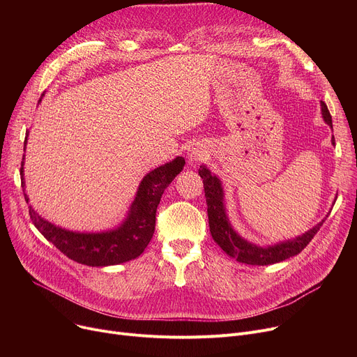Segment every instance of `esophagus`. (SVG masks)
I'll return each mask as SVG.
<instances>
[{
	"label": "esophagus",
	"mask_w": 357,
	"mask_h": 357,
	"mask_svg": "<svg viewBox=\"0 0 357 357\" xmlns=\"http://www.w3.org/2000/svg\"><path fill=\"white\" fill-rule=\"evenodd\" d=\"M205 156H207V152L205 150H202L201 147H192L190 152H188V159L191 163H198L199 160H204Z\"/></svg>",
	"instance_id": "obj_1"
}]
</instances>
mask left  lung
Segmentation results:
<instances>
[{"mask_svg": "<svg viewBox=\"0 0 357 357\" xmlns=\"http://www.w3.org/2000/svg\"><path fill=\"white\" fill-rule=\"evenodd\" d=\"M321 116L333 130L330 111L323 101H321ZM331 144L333 146L335 144L334 137H331ZM198 174L204 182V192H205V199H207V207H208L207 213H208V224H210L211 236L224 252H226L230 257L240 261V264L266 266V265L278 264V261H282L285 259H289L298 253H301L304 248L312 240V237L317 234V231L320 230L323 222L326 221V218L321 220L320 222L315 224L312 229H310L308 231L295 238L284 240L268 246L255 245V243H250L246 238H243L233 229L227 215V210H226V201H224V188H222L221 179L215 174H213L205 165L199 166Z\"/></svg>", "mask_w": 357, "mask_h": 357, "instance_id": "8db88e82", "label": "left lung"}]
</instances>
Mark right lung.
Masks as SVG:
<instances>
[{
  "instance_id": "right-lung-1",
  "label": "right lung",
  "mask_w": 357,
  "mask_h": 357,
  "mask_svg": "<svg viewBox=\"0 0 357 357\" xmlns=\"http://www.w3.org/2000/svg\"><path fill=\"white\" fill-rule=\"evenodd\" d=\"M40 101L42 98L39 102ZM27 136L24 140V150ZM183 166L185 159L182 156H176L174 160L153 169L143 176L126 218L114 229L97 233H81L59 227L45 220L33 210L31 205L29 207V214L36 229L69 259L92 268L120 265L139 257L147 248L155 233L156 210L163 191L176 178V175H179ZM20 175L24 192V156ZM24 198L29 202L27 194H24Z\"/></svg>"
}]
</instances>
